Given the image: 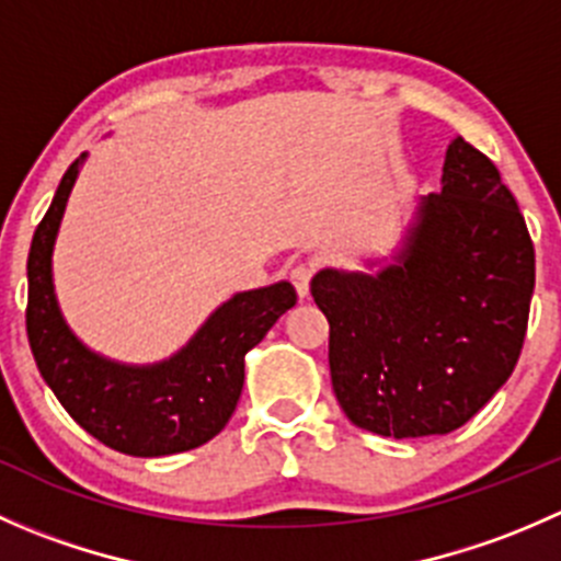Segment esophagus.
I'll list each match as a JSON object with an SVG mask.
<instances>
[{
  "instance_id": "1",
  "label": "esophagus",
  "mask_w": 561,
  "mask_h": 561,
  "mask_svg": "<svg viewBox=\"0 0 561 561\" xmlns=\"http://www.w3.org/2000/svg\"><path fill=\"white\" fill-rule=\"evenodd\" d=\"M312 276H314V265L309 263H298L290 268V282L296 285L298 296L307 298L309 296V285H312Z\"/></svg>"
}]
</instances>
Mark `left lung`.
I'll return each instance as SVG.
<instances>
[{
    "mask_svg": "<svg viewBox=\"0 0 561 561\" xmlns=\"http://www.w3.org/2000/svg\"><path fill=\"white\" fill-rule=\"evenodd\" d=\"M366 265L312 279L344 415L380 437L456 432L516 369L535 290V247L494 162L450 140L443 190Z\"/></svg>",
    "mask_w": 561,
    "mask_h": 561,
    "instance_id": "1",
    "label": "left lung"
}]
</instances>
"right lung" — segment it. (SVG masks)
I'll return each instance as SVG.
<instances>
[{"label":"right lung","mask_w":561,"mask_h":561,"mask_svg":"<svg viewBox=\"0 0 561 561\" xmlns=\"http://www.w3.org/2000/svg\"><path fill=\"white\" fill-rule=\"evenodd\" d=\"M83 162L87 154L61 175L26 263V333L39 375L72 421L118 454L157 458L201 448L233 415L247 353L296 307V287L274 282L236 293L179 353L157 364H118L94 353L70 331L54 290L56 236Z\"/></svg>","instance_id":"right-lung-1"}]
</instances>
